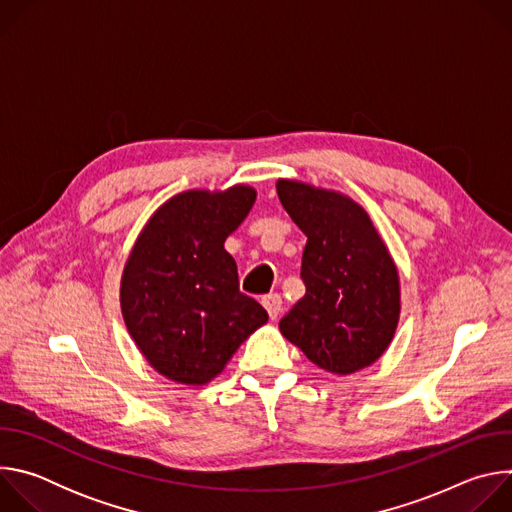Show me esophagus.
I'll return each instance as SVG.
<instances>
[{
	"label": "esophagus",
	"mask_w": 512,
	"mask_h": 512,
	"mask_svg": "<svg viewBox=\"0 0 512 512\" xmlns=\"http://www.w3.org/2000/svg\"><path fill=\"white\" fill-rule=\"evenodd\" d=\"M261 304H263V308L267 310V314H269L271 320H275V318L279 316V312H281V296H279V294H267V296H263Z\"/></svg>",
	"instance_id": "34e87169"
}]
</instances>
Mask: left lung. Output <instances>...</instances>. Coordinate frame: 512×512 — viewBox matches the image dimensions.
Returning <instances> with one entry per match:
<instances>
[{
    "label": "left lung",
    "mask_w": 512,
    "mask_h": 512,
    "mask_svg": "<svg viewBox=\"0 0 512 512\" xmlns=\"http://www.w3.org/2000/svg\"><path fill=\"white\" fill-rule=\"evenodd\" d=\"M275 188L308 237L306 294L281 318V334L328 373L371 367L389 348L401 314L399 273L387 245L352 198L296 180H277Z\"/></svg>",
    "instance_id": "left-lung-1"
}]
</instances>
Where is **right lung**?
Returning <instances> with one entry per match:
<instances>
[{"label":"right lung","mask_w":512,"mask_h":512,"mask_svg":"<svg viewBox=\"0 0 512 512\" xmlns=\"http://www.w3.org/2000/svg\"><path fill=\"white\" fill-rule=\"evenodd\" d=\"M257 192L186 190L164 202L139 233L121 277V312L139 352L170 381L206 385L267 322L241 294L225 241Z\"/></svg>","instance_id":"obj_1"}]
</instances>
